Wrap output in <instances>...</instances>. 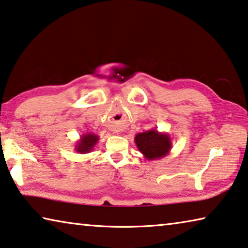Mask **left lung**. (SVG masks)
Wrapping results in <instances>:
<instances>
[{"label":"left lung","mask_w":248,"mask_h":248,"mask_svg":"<svg viewBox=\"0 0 248 248\" xmlns=\"http://www.w3.org/2000/svg\"><path fill=\"white\" fill-rule=\"evenodd\" d=\"M135 142L147 160L162 159L172 149V141L169 133L159 132L155 129L136 135Z\"/></svg>","instance_id":"obj_1"}]
</instances>
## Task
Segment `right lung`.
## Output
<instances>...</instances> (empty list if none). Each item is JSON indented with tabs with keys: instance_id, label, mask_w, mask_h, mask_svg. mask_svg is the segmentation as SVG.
<instances>
[{
	"instance_id": "obj_1",
	"label": "right lung",
	"mask_w": 248,
	"mask_h": 248,
	"mask_svg": "<svg viewBox=\"0 0 248 248\" xmlns=\"http://www.w3.org/2000/svg\"><path fill=\"white\" fill-rule=\"evenodd\" d=\"M99 141V136L95 135V133H85L80 137V139L77 141L76 145H75V150L76 152L80 153V155H85V153L92 152L93 147Z\"/></svg>"
}]
</instances>
